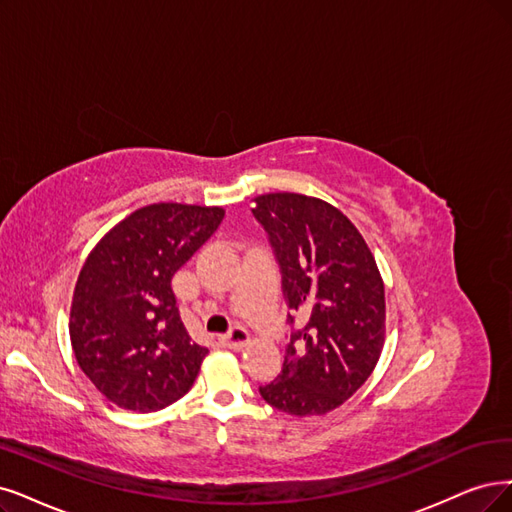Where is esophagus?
<instances>
[{
    "instance_id": "1",
    "label": "esophagus",
    "mask_w": 512,
    "mask_h": 512,
    "mask_svg": "<svg viewBox=\"0 0 512 512\" xmlns=\"http://www.w3.org/2000/svg\"><path fill=\"white\" fill-rule=\"evenodd\" d=\"M249 339H251L249 331H246L244 327L238 325V327H234L227 335H221V337H219V344H221L223 348L240 350V348H244L246 344H249Z\"/></svg>"
}]
</instances>
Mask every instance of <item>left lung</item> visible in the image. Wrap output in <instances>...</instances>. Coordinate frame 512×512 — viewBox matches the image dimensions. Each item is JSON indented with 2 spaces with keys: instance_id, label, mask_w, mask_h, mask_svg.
Here are the masks:
<instances>
[{
  "instance_id": "obj_1",
  "label": "left lung",
  "mask_w": 512,
  "mask_h": 512,
  "mask_svg": "<svg viewBox=\"0 0 512 512\" xmlns=\"http://www.w3.org/2000/svg\"><path fill=\"white\" fill-rule=\"evenodd\" d=\"M251 202L274 246L289 308L308 316V325L291 335L278 380L259 392L297 418L325 415L344 405L380 361L382 274L361 232L333 204L291 192Z\"/></svg>"
}]
</instances>
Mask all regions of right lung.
Segmentation results:
<instances>
[{
	"instance_id": "obj_1",
	"label": "right lung",
	"mask_w": 512,
	"mask_h": 512,
	"mask_svg": "<svg viewBox=\"0 0 512 512\" xmlns=\"http://www.w3.org/2000/svg\"><path fill=\"white\" fill-rule=\"evenodd\" d=\"M223 217L221 206L147 204L88 253L73 289L69 337L80 369L113 405L149 413L192 388L208 350L183 327L170 282Z\"/></svg>"
}]
</instances>
